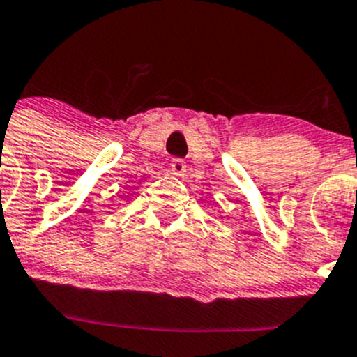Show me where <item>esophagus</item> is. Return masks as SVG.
I'll return each instance as SVG.
<instances>
[{"label": "esophagus", "instance_id": "1", "mask_svg": "<svg viewBox=\"0 0 357 357\" xmlns=\"http://www.w3.org/2000/svg\"><path fill=\"white\" fill-rule=\"evenodd\" d=\"M171 169H172V174L185 176V172H186L185 160H181V158H174V160H172V164H171Z\"/></svg>", "mask_w": 357, "mask_h": 357}]
</instances>
